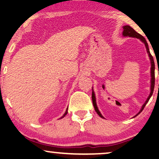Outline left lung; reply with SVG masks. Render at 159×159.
<instances>
[{"mask_svg": "<svg viewBox=\"0 0 159 159\" xmlns=\"http://www.w3.org/2000/svg\"><path fill=\"white\" fill-rule=\"evenodd\" d=\"M123 35L124 36H130V37H134V38H137V39H139L141 40V41L144 43L145 44V46H146L147 48V51L148 54H149V57L150 58V60H151V64H152V66H151V75H152V80H151V93H150V95L149 96V98H147V101L145 102V103L142 105V107L140 111L138 113V114L134 116H137L138 114H140V113L142 111V110L144 109V107L146 106V104L148 102H149V99L151 97H152L153 92H154V85H155V64H154V58H153L152 55H151V53L149 52V46H148V43H147V41L145 40L144 38L142 36L141 34H138V32H136L134 30V29L131 27L130 26H123ZM92 99H93V106H94V108H95V111L98 113V114L99 116L103 118L104 117L102 116V115L101 114V113L99 112V109L98 108V107H97V104H96V100H95V93H94L93 90L92 92Z\"/></svg>", "mask_w": 159, "mask_h": 159, "instance_id": "8db88e82", "label": "left lung"}]
</instances>
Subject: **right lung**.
Listing matches in <instances>:
<instances>
[{
    "label": "right lung",
    "instance_id": "obj_1",
    "mask_svg": "<svg viewBox=\"0 0 159 159\" xmlns=\"http://www.w3.org/2000/svg\"><path fill=\"white\" fill-rule=\"evenodd\" d=\"M67 109H68V108H67V109H66V112H65V113H64V115L62 116H61V118H64V116H65L66 115V114H67V113H68V111H67Z\"/></svg>",
    "mask_w": 159,
    "mask_h": 159
}]
</instances>
